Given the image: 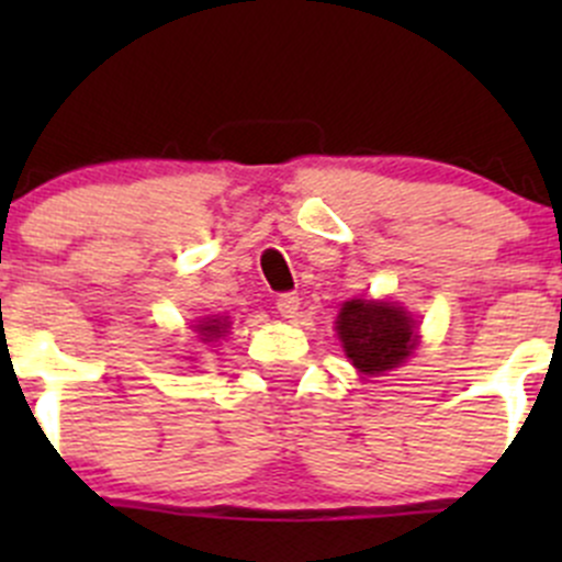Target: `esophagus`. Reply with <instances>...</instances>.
<instances>
[{
	"label": "esophagus",
	"mask_w": 562,
	"mask_h": 562,
	"mask_svg": "<svg viewBox=\"0 0 562 562\" xmlns=\"http://www.w3.org/2000/svg\"><path fill=\"white\" fill-rule=\"evenodd\" d=\"M299 304H302V299L296 293H280L277 296V313L285 317V321H291V317L299 315Z\"/></svg>",
	"instance_id": "obj_1"
}]
</instances>
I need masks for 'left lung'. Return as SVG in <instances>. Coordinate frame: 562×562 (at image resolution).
I'll list each match as a JSON object with an SVG mask.
<instances>
[{
  "instance_id": "obj_1",
  "label": "left lung",
  "mask_w": 562,
  "mask_h": 562,
  "mask_svg": "<svg viewBox=\"0 0 562 562\" xmlns=\"http://www.w3.org/2000/svg\"><path fill=\"white\" fill-rule=\"evenodd\" d=\"M337 337L361 375H386L416 350V321L394 302L350 299L337 315Z\"/></svg>"
}]
</instances>
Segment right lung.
I'll list each match as a JSON object with an SVG mask.
<instances>
[{
    "mask_svg": "<svg viewBox=\"0 0 562 562\" xmlns=\"http://www.w3.org/2000/svg\"><path fill=\"white\" fill-rule=\"evenodd\" d=\"M195 331L198 337H201V342H217V339L225 337V331H228V317H203V321H198Z\"/></svg>",
    "mask_w": 562,
    "mask_h": 562,
    "instance_id": "obj_1",
    "label": "right lung"
}]
</instances>
